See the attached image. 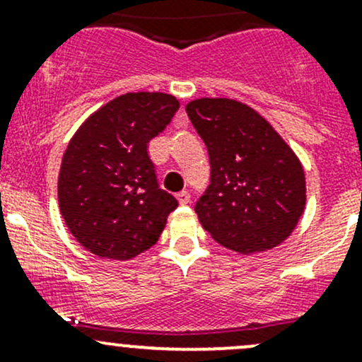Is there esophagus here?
<instances>
[{
    "label": "esophagus",
    "instance_id": "1",
    "mask_svg": "<svg viewBox=\"0 0 362 362\" xmlns=\"http://www.w3.org/2000/svg\"><path fill=\"white\" fill-rule=\"evenodd\" d=\"M177 199L182 206H185V204H189V202H191V194H189L187 191H182L177 194Z\"/></svg>",
    "mask_w": 362,
    "mask_h": 362
}]
</instances>
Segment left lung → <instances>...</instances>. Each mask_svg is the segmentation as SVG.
Returning a JSON list of instances; mask_svg holds the SVG:
<instances>
[{
  "label": "left lung",
  "instance_id": "left-lung-1",
  "mask_svg": "<svg viewBox=\"0 0 362 362\" xmlns=\"http://www.w3.org/2000/svg\"><path fill=\"white\" fill-rule=\"evenodd\" d=\"M185 110L210 158V185L194 206L203 228L240 254L280 245L306 202L305 171L293 148L240 101L202 98Z\"/></svg>",
  "mask_w": 362,
  "mask_h": 362
}]
</instances>
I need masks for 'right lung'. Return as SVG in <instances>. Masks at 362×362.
<instances>
[{
  "mask_svg": "<svg viewBox=\"0 0 362 362\" xmlns=\"http://www.w3.org/2000/svg\"><path fill=\"white\" fill-rule=\"evenodd\" d=\"M180 103L127 93L94 112L69 140L57 182L64 222L94 255L127 261L159 240L178 202L159 189L147 145Z\"/></svg>",
  "mask_w": 362,
  "mask_h": 362,
  "instance_id": "1",
  "label": "right lung"
}]
</instances>
